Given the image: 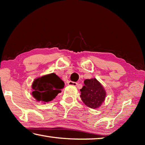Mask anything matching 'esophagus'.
<instances>
[{"label":"esophagus","instance_id":"obj_1","mask_svg":"<svg viewBox=\"0 0 145 145\" xmlns=\"http://www.w3.org/2000/svg\"><path fill=\"white\" fill-rule=\"evenodd\" d=\"M68 85L70 86H77V83L75 82H73V81H69L68 82Z\"/></svg>","mask_w":145,"mask_h":145}]
</instances>
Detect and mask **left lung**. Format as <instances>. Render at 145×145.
<instances>
[{
    "mask_svg": "<svg viewBox=\"0 0 145 145\" xmlns=\"http://www.w3.org/2000/svg\"><path fill=\"white\" fill-rule=\"evenodd\" d=\"M84 86L80 91V97L86 105L91 109H97L104 102L106 92L102 85L95 78L86 79Z\"/></svg>",
    "mask_w": 145,
    "mask_h": 145,
    "instance_id": "obj_1",
    "label": "left lung"
}]
</instances>
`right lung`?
Listing matches in <instances>:
<instances>
[{
  "label": "right lung",
  "mask_w": 145,
  "mask_h": 145,
  "mask_svg": "<svg viewBox=\"0 0 145 145\" xmlns=\"http://www.w3.org/2000/svg\"><path fill=\"white\" fill-rule=\"evenodd\" d=\"M65 83L54 73L36 78L32 84L33 97L37 101L46 104L55 99L61 92Z\"/></svg>",
  "instance_id": "add662e5"
}]
</instances>
